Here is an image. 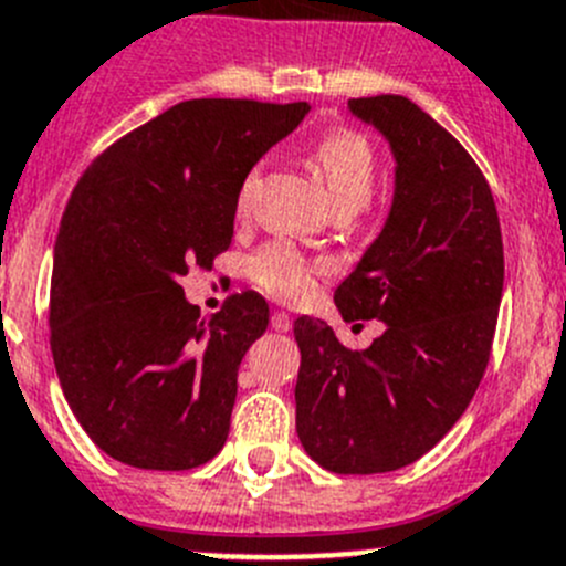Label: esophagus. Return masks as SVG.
I'll list each match as a JSON object with an SVG mask.
<instances>
[{
  "mask_svg": "<svg viewBox=\"0 0 566 566\" xmlns=\"http://www.w3.org/2000/svg\"><path fill=\"white\" fill-rule=\"evenodd\" d=\"M272 328L280 331V334H286V331H292V317H289L286 311H274V314H272Z\"/></svg>",
  "mask_w": 566,
  "mask_h": 566,
  "instance_id": "obj_1",
  "label": "esophagus"
}]
</instances>
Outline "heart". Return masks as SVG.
<instances>
[{"label": "heart", "mask_w": 566, "mask_h": 566, "mask_svg": "<svg viewBox=\"0 0 566 566\" xmlns=\"http://www.w3.org/2000/svg\"><path fill=\"white\" fill-rule=\"evenodd\" d=\"M311 157L323 174L325 188H328L336 210L354 212L370 201L378 179V159L373 145L359 132H354V128L328 132L314 143ZM255 181L258 168H252L247 179L241 181V190H238V210H247ZM317 269V263H311L303 252L283 241L266 243L247 263L249 277L255 280L263 292L280 300H303L314 289Z\"/></svg>", "instance_id": "b5f03b06"}]
</instances>
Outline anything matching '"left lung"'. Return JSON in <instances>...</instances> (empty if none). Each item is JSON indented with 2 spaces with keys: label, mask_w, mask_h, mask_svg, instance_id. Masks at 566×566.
I'll list each match as a JSON object with an SVG mask.
<instances>
[{
  "label": "left lung",
  "mask_w": 566,
  "mask_h": 566,
  "mask_svg": "<svg viewBox=\"0 0 566 566\" xmlns=\"http://www.w3.org/2000/svg\"><path fill=\"white\" fill-rule=\"evenodd\" d=\"M347 106L390 143L396 193L334 303L345 323L381 319L385 334L347 350L323 319L294 323L297 434L334 474H385L423 458L474 398L505 258L489 181L452 134L401 95Z\"/></svg>",
  "instance_id": "obj_1"
}]
</instances>
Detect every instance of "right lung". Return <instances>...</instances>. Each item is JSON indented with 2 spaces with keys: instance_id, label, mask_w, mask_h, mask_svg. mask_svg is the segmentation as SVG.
I'll list each match as a JSON object with an SVG mask.
<instances>
[{
  "instance_id": "right-lung-1",
  "label": "right lung",
  "mask_w": 566,
  "mask_h": 566,
  "mask_svg": "<svg viewBox=\"0 0 566 566\" xmlns=\"http://www.w3.org/2000/svg\"><path fill=\"white\" fill-rule=\"evenodd\" d=\"M308 108L176 103L77 179L55 241L50 347L66 403L108 458L185 471L221 452L269 305L241 292L201 319L181 277L227 252L241 181Z\"/></svg>"
}]
</instances>
